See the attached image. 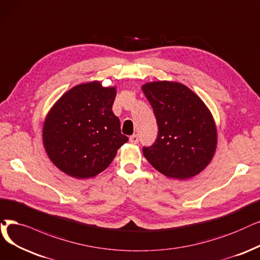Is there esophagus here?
<instances>
[{
    "mask_svg": "<svg viewBox=\"0 0 260 260\" xmlns=\"http://www.w3.org/2000/svg\"><path fill=\"white\" fill-rule=\"evenodd\" d=\"M129 142L132 143V144H138L139 143V137L137 136V134H133V136H131L129 138Z\"/></svg>",
    "mask_w": 260,
    "mask_h": 260,
    "instance_id": "obj_1",
    "label": "esophagus"
}]
</instances>
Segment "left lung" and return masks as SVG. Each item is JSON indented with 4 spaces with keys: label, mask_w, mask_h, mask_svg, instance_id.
Here are the masks:
<instances>
[{
    "label": "left lung",
    "mask_w": 260,
    "mask_h": 260,
    "mask_svg": "<svg viewBox=\"0 0 260 260\" xmlns=\"http://www.w3.org/2000/svg\"><path fill=\"white\" fill-rule=\"evenodd\" d=\"M142 89L159 129L151 146L143 147L145 158L169 178L183 180L200 174L212 160L217 143L208 108L181 83L150 82Z\"/></svg>",
    "instance_id": "8db88e82"
}]
</instances>
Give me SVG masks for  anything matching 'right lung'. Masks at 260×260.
Returning a JSON list of instances; mask_svg holds the SVG:
<instances>
[{"mask_svg":"<svg viewBox=\"0 0 260 260\" xmlns=\"http://www.w3.org/2000/svg\"><path fill=\"white\" fill-rule=\"evenodd\" d=\"M115 87L98 81L69 89L52 107L43 129L45 149L53 164L78 179L95 177L115 158L128 138L112 111Z\"/></svg>","mask_w":260,"mask_h":260,"instance_id":"add662e5","label":"right lung"}]
</instances>
